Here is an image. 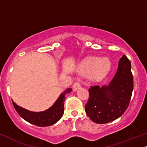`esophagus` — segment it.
I'll use <instances>...</instances> for the list:
<instances>
[{"mask_svg":"<svg viewBox=\"0 0 147 147\" xmlns=\"http://www.w3.org/2000/svg\"><path fill=\"white\" fill-rule=\"evenodd\" d=\"M80 87H81V85H80V82H75L73 85V88L74 90H76V89H78V88H79Z\"/></svg>","mask_w":147,"mask_h":147,"instance_id":"1","label":"esophagus"}]
</instances>
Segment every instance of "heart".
Returning <instances> with one entry per match:
<instances>
[{"instance_id": "heart-1", "label": "heart", "mask_w": 147, "mask_h": 147, "mask_svg": "<svg viewBox=\"0 0 147 147\" xmlns=\"http://www.w3.org/2000/svg\"><path fill=\"white\" fill-rule=\"evenodd\" d=\"M112 63L109 58L88 57L84 59L78 68V72L83 76L90 75V78L94 82L102 80L109 73Z\"/></svg>"}]
</instances>
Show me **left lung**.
<instances>
[{
  "label": "left lung",
  "instance_id": "8db88e82",
  "mask_svg": "<svg viewBox=\"0 0 147 147\" xmlns=\"http://www.w3.org/2000/svg\"><path fill=\"white\" fill-rule=\"evenodd\" d=\"M134 88L131 62L125 55L121 58L115 76L109 84L89 88L85 111L94 123L104 124L121 117L129 106Z\"/></svg>",
  "mask_w": 147,
  "mask_h": 147
}]
</instances>
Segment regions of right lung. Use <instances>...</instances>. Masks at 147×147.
<instances>
[{"mask_svg":"<svg viewBox=\"0 0 147 147\" xmlns=\"http://www.w3.org/2000/svg\"><path fill=\"white\" fill-rule=\"evenodd\" d=\"M71 91L72 88H70L65 90L50 108L41 112L30 111L18 106L13 101H12V103L19 115L27 122L39 127H47L56 123L63 117L64 113L65 96Z\"/></svg>","mask_w":147,"mask_h":147,"instance_id":"add662e5","label":"right lung"}]
</instances>
